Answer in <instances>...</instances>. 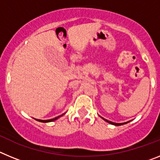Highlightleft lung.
I'll use <instances>...</instances> for the list:
<instances>
[{
    "instance_id": "left-lung-1",
    "label": "left lung",
    "mask_w": 160,
    "mask_h": 160,
    "mask_svg": "<svg viewBox=\"0 0 160 160\" xmlns=\"http://www.w3.org/2000/svg\"><path fill=\"white\" fill-rule=\"evenodd\" d=\"M102 118V119H104L106 121V122H109V123H111V124H113V125H115V126H120V125H122V124H126V123H128V122H122V123H116V122H111V121H109V120H107V119H105V118H103L102 117H101Z\"/></svg>"
}]
</instances>
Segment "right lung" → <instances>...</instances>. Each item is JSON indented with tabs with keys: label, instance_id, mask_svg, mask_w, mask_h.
I'll return each instance as SVG.
<instances>
[{
	"label": "right lung",
	"instance_id": "right-lung-1",
	"mask_svg": "<svg viewBox=\"0 0 160 160\" xmlns=\"http://www.w3.org/2000/svg\"><path fill=\"white\" fill-rule=\"evenodd\" d=\"M63 114H62V115H59V116H58V117H56V118H51V119H48V120H42V119H36L37 121H39V122H53V121H54V120H56V119H58V118H59V117H61V116H62Z\"/></svg>",
	"mask_w": 160,
	"mask_h": 160
}]
</instances>
